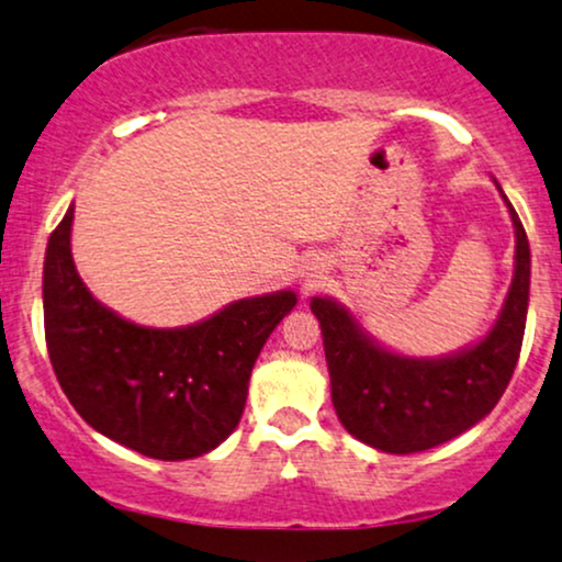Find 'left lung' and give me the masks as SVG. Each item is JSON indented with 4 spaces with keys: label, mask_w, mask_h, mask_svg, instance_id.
Wrapping results in <instances>:
<instances>
[{
    "label": "left lung",
    "mask_w": 562,
    "mask_h": 562,
    "mask_svg": "<svg viewBox=\"0 0 562 562\" xmlns=\"http://www.w3.org/2000/svg\"><path fill=\"white\" fill-rule=\"evenodd\" d=\"M507 209L515 224V277L499 319L479 346L443 359H409L367 338L344 306L312 299L335 412L359 441L389 454L434 449L473 428L502 398L524 346L531 282L526 229L509 200Z\"/></svg>",
    "instance_id": "obj_1"
}]
</instances>
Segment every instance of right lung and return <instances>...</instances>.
Segmentation results:
<instances>
[{
	"label": "right lung",
	"mask_w": 562,
	"mask_h": 562,
	"mask_svg": "<svg viewBox=\"0 0 562 562\" xmlns=\"http://www.w3.org/2000/svg\"><path fill=\"white\" fill-rule=\"evenodd\" d=\"M70 224L74 209L44 259V338L68 402L102 436L153 460L216 449L240 423L250 370L295 293L235 301L177 330L139 327L92 299L70 256Z\"/></svg>",
	"instance_id": "obj_1"
}]
</instances>
